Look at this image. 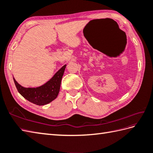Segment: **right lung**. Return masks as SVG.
Segmentation results:
<instances>
[{
	"mask_svg": "<svg viewBox=\"0 0 153 153\" xmlns=\"http://www.w3.org/2000/svg\"><path fill=\"white\" fill-rule=\"evenodd\" d=\"M66 66V65H64L48 82L36 88L24 87L19 85L14 77L13 79L18 91L22 97L37 105H45L52 102L57 97Z\"/></svg>",
	"mask_w": 153,
	"mask_h": 153,
	"instance_id": "obj_1",
	"label": "right lung"
}]
</instances>
